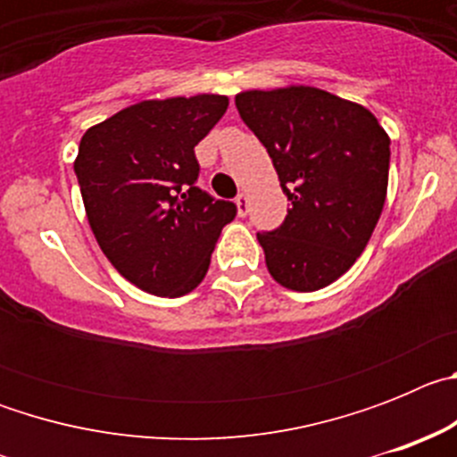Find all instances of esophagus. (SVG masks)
Instances as JSON below:
<instances>
[{
    "mask_svg": "<svg viewBox=\"0 0 457 457\" xmlns=\"http://www.w3.org/2000/svg\"><path fill=\"white\" fill-rule=\"evenodd\" d=\"M236 205H237V215L245 217L247 215V210H249V196L245 192H240L236 196Z\"/></svg>",
    "mask_w": 457,
    "mask_h": 457,
    "instance_id": "esophagus-1",
    "label": "esophagus"
}]
</instances>
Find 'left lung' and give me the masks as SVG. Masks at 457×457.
Segmentation results:
<instances>
[{"label": "left lung", "mask_w": 457, "mask_h": 457, "mask_svg": "<svg viewBox=\"0 0 457 457\" xmlns=\"http://www.w3.org/2000/svg\"><path fill=\"white\" fill-rule=\"evenodd\" d=\"M240 119L268 148L290 210L258 233L274 281L311 293L369 245L389 183V137L369 109L313 87L245 91Z\"/></svg>", "instance_id": "8db88e82"}]
</instances>
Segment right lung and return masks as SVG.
I'll use <instances>...</instances> for the list:
<instances>
[{
    "mask_svg": "<svg viewBox=\"0 0 457 457\" xmlns=\"http://www.w3.org/2000/svg\"><path fill=\"white\" fill-rule=\"evenodd\" d=\"M228 107L226 96L144 100L79 141L75 176L109 263L137 288L180 297L204 281L237 208L201 187L194 146Z\"/></svg>",
    "mask_w": 457,
    "mask_h": 457,
    "instance_id": "right-lung-1",
    "label": "right lung"
}]
</instances>
